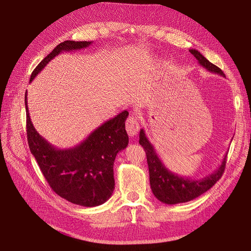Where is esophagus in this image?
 Instances as JSON below:
<instances>
[{"label":"esophagus","instance_id":"obj_1","mask_svg":"<svg viewBox=\"0 0 251 251\" xmlns=\"http://www.w3.org/2000/svg\"><path fill=\"white\" fill-rule=\"evenodd\" d=\"M126 129L129 136H136L140 129L139 119L136 115H129L126 122Z\"/></svg>","mask_w":251,"mask_h":251}]
</instances>
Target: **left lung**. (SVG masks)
<instances>
[{"mask_svg":"<svg viewBox=\"0 0 251 251\" xmlns=\"http://www.w3.org/2000/svg\"><path fill=\"white\" fill-rule=\"evenodd\" d=\"M189 51L196 58L198 64L205 68L206 71L226 76L220 68L211 63L208 59L201 54V51L195 49L189 50ZM139 138V143L144 149L146 159H148L151 191L161 202L176 204L195 200L196 197L201 196L211 189L223 175L227 153L224 155L221 164L213 174L200 179H192L174 174L164 165V163L155 152L152 144L146 137L143 128L140 129Z\"/></svg>","mask_w":251,"mask_h":251,"instance_id":"left-lung-1","label":"left lung"}]
</instances>
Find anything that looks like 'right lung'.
Wrapping results in <instances>:
<instances>
[{
  "instance_id": "add662e5",
  "label": "right lung",
  "mask_w": 251,
  "mask_h": 251,
  "mask_svg": "<svg viewBox=\"0 0 251 251\" xmlns=\"http://www.w3.org/2000/svg\"><path fill=\"white\" fill-rule=\"evenodd\" d=\"M92 41L66 40L58 45L33 71L32 82L47 64L63 51L88 48ZM29 148L35 157L43 176L59 196L72 203L98 206L106 202L115 188L113 165L116 154L128 144L124 111L94 129L80 144L60 150L49 143L34 127L25 94Z\"/></svg>"
}]
</instances>
